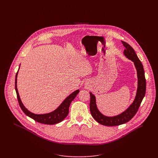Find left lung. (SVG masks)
Instances as JSON below:
<instances>
[{
    "label": "left lung",
    "mask_w": 158,
    "mask_h": 158,
    "mask_svg": "<svg viewBox=\"0 0 158 158\" xmlns=\"http://www.w3.org/2000/svg\"><path fill=\"white\" fill-rule=\"evenodd\" d=\"M121 42L123 46L125 47L124 51V55L128 59L134 62L135 67L136 68L138 78V91L136 98H135L133 103L129 106V107L121 114L113 117L105 116L101 113L96 106L95 96L91 93H89L90 96H91L89 106L92 116L99 124L107 126H118L129 121L137 113L141 103L146 94V81L143 65L137 56L136 52H135L134 49L127 42L124 41Z\"/></svg>",
    "instance_id": "8db88e82"
}]
</instances>
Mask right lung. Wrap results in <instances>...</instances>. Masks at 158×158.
Here are the masks:
<instances>
[{
    "mask_svg": "<svg viewBox=\"0 0 158 158\" xmlns=\"http://www.w3.org/2000/svg\"><path fill=\"white\" fill-rule=\"evenodd\" d=\"M19 71V70H18ZM18 71L16 73L15 76V89L17 94V98L18 99L19 104L24 113L28 116L29 117L33 119L34 121L45 124H55L57 123H59L63 121L67 116L69 114V106L71 103V102L74 99V98L76 97L77 94L79 93V90H76V91L73 93L71 94H70L68 97H67L60 104V106L55 110H54L52 112L48 114H35L34 113H32L31 112L29 111L22 103L21 100L20 99L17 88V77Z\"/></svg>",
    "mask_w": 158,
    "mask_h": 158,
    "instance_id": "obj_1",
    "label": "right lung"
}]
</instances>
